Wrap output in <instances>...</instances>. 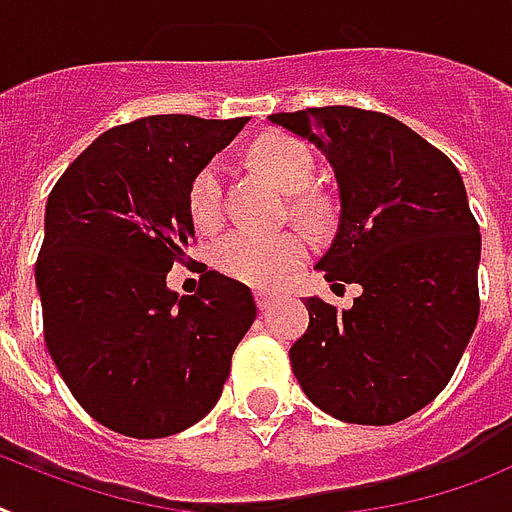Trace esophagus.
<instances>
[{
  "instance_id": "esophagus-1",
  "label": "esophagus",
  "mask_w": 512,
  "mask_h": 512,
  "mask_svg": "<svg viewBox=\"0 0 512 512\" xmlns=\"http://www.w3.org/2000/svg\"><path fill=\"white\" fill-rule=\"evenodd\" d=\"M274 301H277V295H274V293H266V290H256V303H259L261 311L272 308Z\"/></svg>"
}]
</instances>
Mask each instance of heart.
<instances>
[{
  "label": "heart",
  "mask_w": 512,
  "mask_h": 512,
  "mask_svg": "<svg viewBox=\"0 0 512 512\" xmlns=\"http://www.w3.org/2000/svg\"><path fill=\"white\" fill-rule=\"evenodd\" d=\"M253 162L285 196H293L295 217L306 225H319L327 217V206L311 193L314 185V159L311 151L287 135H266L253 146ZM190 217L201 230H211L222 219V167L206 164L198 172L188 193ZM219 269L248 285L274 287L301 266L306 259V243L295 232L256 235L232 232L214 248Z\"/></svg>",
  "instance_id": "obj_1"
}]
</instances>
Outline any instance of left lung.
Returning <instances> with one entry per match:
<instances>
[{"mask_svg": "<svg viewBox=\"0 0 512 512\" xmlns=\"http://www.w3.org/2000/svg\"><path fill=\"white\" fill-rule=\"evenodd\" d=\"M266 120L316 146L335 172L340 214L319 269L327 282L361 285L342 311L306 298L295 379L340 421H403L445 390L479 319L481 238L463 177L387 114L319 107Z\"/></svg>", "mask_w": 512, "mask_h": 512, "instance_id": "8db88e82", "label": "left lung"}]
</instances>
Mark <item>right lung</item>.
Wrapping results in <instances>:
<instances>
[{"instance_id": "1", "label": "right lung", "mask_w": 512, "mask_h": 512, "mask_svg": "<svg viewBox=\"0 0 512 512\" xmlns=\"http://www.w3.org/2000/svg\"><path fill=\"white\" fill-rule=\"evenodd\" d=\"M248 117L151 114L99 135L49 193L36 287L49 356L83 411L112 432L159 439L217 405L253 319L251 287L206 272L167 287L193 240L196 175Z\"/></svg>"}]
</instances>
